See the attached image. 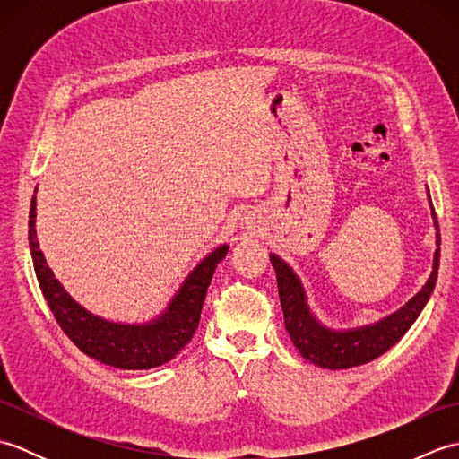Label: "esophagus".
Returning <instances> with one entry per match:
<instances>
[{"label": "esophagus", "instance_id": "34e87169", "mask_svg": "<svg viewBox=\"0 0 459 459\" xmlns=\"http://www.w3.org/2000/svg\"><path fill=\"white\" fill-rule=\"evenodd\" d=\"M247 229H250V222L248 221H247Z\"/></svg>", "mask_w": 459, "mask_h": 459}]
</instances>
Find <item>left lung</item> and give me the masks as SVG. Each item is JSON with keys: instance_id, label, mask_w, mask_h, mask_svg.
<instances>
[{"instance_id": "1", "label": "left lung", "mask_w": 459, "mask_h": 459, "mask_svg": "<svg viewBox=\"0 0 459 459\" xmlns=\"http://www.w3.org/2000/svg\"><path fill=\"white\" fill-rule=\"evenodd\" d=\"M428 203H430L436 229V250L430 276H428L426 284L401 309L393 311V314H388L383 319L373 321V324L349 329H335L325 325L316 316V311L311 309L307 291L294 268L286 260L274 255V252H270V262L276 270L278 294L281 311H284L286 331L291 343L298 347L306 360L329 370L365 365L386 353L412 327L432 296L437 280V268H440V230H437L430 191H428Z\"/></svg>"}]
</instances>
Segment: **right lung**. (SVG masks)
<instances>
[{
  "instance_id": "right-lung-1",
  "label": "right lung",
  "mask_w": 459,
  "mask_h": 459,
  "mask_svg": "<svg viewBox=\"0 0 459 459\" xmlns=\"http://www.w3.org/2000/svg\"><path fill=\"white\" fill-rule=\"evenodd\" d=\"M35 222L37 197L33 195L31 211H29V250H31L39 288L56 324L84 355L116 368L143 370L169 363L189 343L197 331L214 268L227 256L229 245H219L207 256H203L158 316L140 324H128V321L96 316L68 294L47 264L37 240Z\"/></svg>"
}]
</instances>
